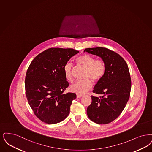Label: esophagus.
Returning <instances> with one entry per match:
<instances>
[{
  "label": "esophagus",
  "mask_w": 152,
  "mask_h": 152,
  "mask_svg": "<svg viewBox=\"0 0 152 152\" xmlns=\"http://www.w3.org/2000/svg\"><path fill=\"white\" fill-rule=\"evenodd\" d=\"M76 96H77V98H80L83 97V96H82V95H81V94H77Z\"/></svg>",
  "instance_id": "esophagus-1"
}]
</instances>
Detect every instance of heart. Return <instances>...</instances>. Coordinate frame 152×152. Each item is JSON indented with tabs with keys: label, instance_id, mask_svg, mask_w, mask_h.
I'll list each match as a JSON object with an SVG mask.
<instances>
[{
	"label": "heart",
	"instance_id": "1",
	"mask_svg": "<svg viewBox=\"0 0 152 152\" xmlns=\"http://www.w3.org/2000/svg\"><path fill=\"white\" fill-rule=\"evenodd\" d=\"M76 63L79 66L86 69L85 81H77L69 87L70 91L79 94H83L89 91L92 87V80L98 82L102 79L106 72V66L103 61L96 60V58L89 54L81 55L76 59ZM72 66L68 62L63 68L65 79L68 81H72Z\"/></svg>",
	"mask_w": 152,
	"mask_h": 152
}]
</instances>
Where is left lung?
<instances>
[{
    "instance_id": "left-lung-1",
    "label": "left lung",
    "mask_w": 152,
    "mask_h": 152,
    "mask_svg": "<svg viewBox=\"0 0 152 152\" xmlns=\"http://www.w3.org/2000/svg\"><path fill=\"white\" fill-rule=\"evenodd\" d=\"M85 51L100 57L106 66L103 78L93 91L102 96H91L87 115L97 124H108L120 115L130 96L131 80L127 64L120 55L104 48H88Z\"/></svg>"
}]
</instances>
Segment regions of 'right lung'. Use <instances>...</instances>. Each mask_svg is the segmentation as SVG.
<instances>
[{
    "mask_svg": "<svg viewBox=\"0 0 152 152\" xmlns=\"http://www.w3.org/2000/svg\"><path fill=\"white\" fill-rule=\"evenodd\" d=\"M79 53L73 49L50 48L31 62L25 80L26 96L34 114L41 121L55 124L69 115L76 95L63 93L69 85L63 68Z\"/></svg>",
    "mask_w": 152,
    "mask_h": 152,
    "instance_id": "add662e5",
    "label": "right lung"
}]
</instances>
